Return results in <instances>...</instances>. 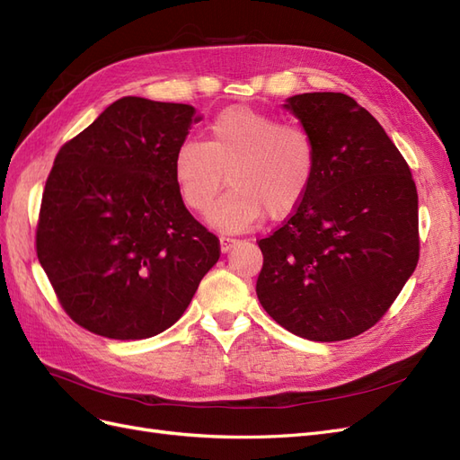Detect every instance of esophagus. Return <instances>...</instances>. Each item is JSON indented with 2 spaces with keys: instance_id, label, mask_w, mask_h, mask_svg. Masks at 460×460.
<instances>
[{
  "instance_id": "esophagus-1",
  "label": "esophagus",
  "mask_w": 460,
  "mask_h": 460,
  "mask_svg": "<svg viewBox=\"0 0 460 460\" xmlns=\"http://www.w3.org/2000/svg\"><path fill=\"white\" fill-rule=\"evenodd\" d=\"M236 243H239V241L231 239V236H219V248H221V252H224V254H226V252H229Z\"/></svg>"
}]
</instances>
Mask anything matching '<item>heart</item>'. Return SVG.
<instances>
[{"label": "heart", "instance_id": "obj_1", "mask_svg": "<svg viewBox=\"0 0 460 460\" xmlns=\"http://www.w3.org/2000/svg\"><path fill=\"white\" fill-rule=\"evenodd\" d=\"M317 149L298 124L250 107L221 111L208 141L185 139L173 155V181L190 212L204 214L227 183L208 221L221 231L252 227L263 214L283 219L300 208L314 185Z\"/></svg>", "mask_w": 460, "mask_h": 460}]
</instances>
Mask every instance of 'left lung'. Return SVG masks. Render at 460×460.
Here are the masks:
<instances>
[{
	"instance_id": "1",
	"label": "left lung",
	"mask_w": 460,
	"mask_h": 460,
	"mask_svg": "<svg viewBox=\"0 0 460 460\" xmlns=\"http://www.w3.org/2000/svg\"><path fill=\"white\" fill-rule=\"evenodd\" d=\"M315 141L305 200L258 244L256 294L287 331L314 342L365 332L419 261V195L397 146L358 101L302 93L283 105Z\"/></svg>"
}]
</instances>
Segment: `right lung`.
<instances>
[{
  "mask_svg": "<svg viewBox=\"0 0 460 460\" xmlns=\"http://www.w3.org/2000/svg\"><path fill=\"white\" fill-rule=\"evenodd\" d=\"M200 120L181 102L122 97L55 156L36 250L80 327L114 340L164 332L219 260L173 181V155Z\"/></svg>",
  "mask_w": 460,
  "mask_h": 460,
  "instance_id": "right-lung-1",
  "label": "right lung"
}]
</instances>
